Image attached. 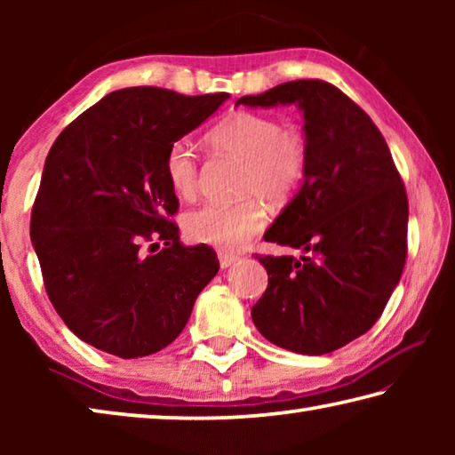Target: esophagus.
Segmentation results:
<instances>
[{
    "label": "esophagus",
    "instance_id": "esophagus-1",
    "mask_svg": "<svg viewBox=\"0 0 455 455\" xmlns=\"http://www.w3.org/2000/svg\"><path fill=\"white\" fill-rule=\"evenodd\" d=\"M236 260H238V257H235V255H228V252H219L220 268H228L230 265H235Z\"/></svg>",
    "mask_w": 455,
    "mask_h": 455
}]
</instances>
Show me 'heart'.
<instances>
[{
    "mask_svg": "<svg viewBox=\"0 0 455 455\" xmlns=\"http://www.w3.org/2000/svg\"><path fill=\"white\" fill-rule=\"evenodd\" d=\"M206 140L214 150L244 163L241 195H259L268 203H283L305 179L309 152L301 132L283 128L273 116L235 112L214 126ZM164 172L172 190L192 198L198 190V156L187 140L174 142L166 152ZM267 222L257 198L243 203H206L184 219L187 235L196 243L238 251L260 233Z\"/></svg>",
    "mask_w": 455,
    "mask_h": 455,
    "instance_id": "obj_1",
    "label": "heart"
}]
</instances>
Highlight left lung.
Masks as SVG:
<instances>
[{
  "mask_svg": "<svg viewBox=\"0 0 455 455\" xmlns=\"http://www.w3.org/2000/svg\"><path fill=\"white\" fill-rule=\"evenodd\" d=\"M236 104L303 114L305 179L265 233L303 255L259 257L268 284L251 317L276 347L325 355L371 329L402 279L405 188L371 118L331 84L284 82Z\"/></svg>",
  "mask_w": 455,
  "mask_h": 455,
  "instance_id": "8db88e82",
  "label": "left lung"
}]
</instances>
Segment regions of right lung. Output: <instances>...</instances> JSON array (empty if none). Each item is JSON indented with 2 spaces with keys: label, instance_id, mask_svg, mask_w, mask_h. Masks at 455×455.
Returning <instances> with one entry per match:
<instances>
[{
  "label": "right lung",
  "instance_id": "add662e5",
  "mask_svg": "<svg viewBox=\"0 0 455 455\" xmlns=\"http://www.w3.org/2000/svg\"><path fill=\"white\" fill-rule=\"evenodd\" d=\"M228 94L124 88L76 118L45 158L32 211L34 251L61 321L122 359L171 345L219 273L206 244L180 243L164 172L168 148L209 120ZM163 240L160 253L143 244Z\"/></svg>",
  "mask_w": 455,
  "mask_h": 455
}]
</instances>
